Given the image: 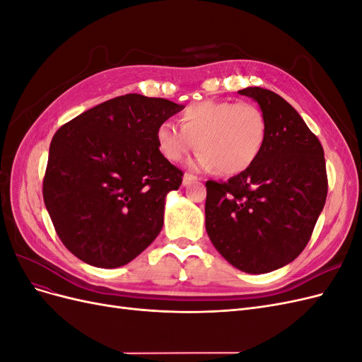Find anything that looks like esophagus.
Masks as SVG:
<instances>
[{
    "instance_id": "esophagus-1",
    "label": "esophagus",
    "mask_w": 362,
    "mask_h": 362,
    "mask_svg": "<svg viewBox=\"0 0 362 362\" xmlns=\"http://www.w3.org/2000/svg\"><path fill=\"white\" fill-rule=\"evenodd\" d=\"M196 181H199V178L193 177V175H190V173H185L184 177H182V185H184V187H187V185H190L192 182H196Z\"/></svg>"
}]
</instances>
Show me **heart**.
I'll return each mask as SVG.
<instances>
[{
    "label": "heart",
    "mask_w": 362,
    "mask_h": 362,
    "mask_svg": "<svg viewBox=\"0 0 362 362\" xmlns=\"http://www.w3.org/2000/svg\"><path fill=\"white\" fill-rule=\"evenodd\" d=\"M180 125L163 122L157 145L164 158L181 163L193 151H202L194 161L199 170L237 175L249 169L266 144L267 125L259 108L250 103L201 101L189 105Z\"/></svg>",
    "instance_id": "b5f03b06"
}]
</instances>
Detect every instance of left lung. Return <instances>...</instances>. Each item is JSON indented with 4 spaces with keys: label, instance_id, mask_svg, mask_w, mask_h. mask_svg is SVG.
<instances>
[{
    "label": "left lung",
    "instance_id": "left-lung-1",
    "mask_svg": "<svg viewBox=\"0 0 362 362\" xmlns=\"http://www.w3.org/2000/svg\"><path fill=\"white\" fill-rule=\"evenodd\" d=\"M266 117L261 154L226 182L206 181L205 229L235 269L259 275L287 266L310 242L327 194L323 148L300 115L276 95L246 87Z\"/></svg>",
    "mask_w": 362,
    "mask_h": 362
}]
</instances>
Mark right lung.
I'll use <instances>...</instances> for the list:
<instances>
[{"label": "right lung", "mask_w": 362, "mask_h": 362, "mask_svg": "<svg viewBox=\"0 0 362 362\" xmlns=\"http://www.w3.org/2000/svg\"><path fill=\"white\" fill-rule=\"evenodd\" d=\"M184 105L128 93L74 117L54 134L43 201L62 243L87 264L116 269L163 228L182 172L157 145L160 124Z\"/></svg>", "instance_id": "obj_1"}]
</instances>
